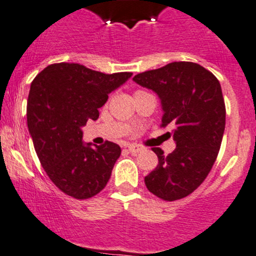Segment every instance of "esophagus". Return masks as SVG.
<instances>
[{
	"label": "esophagus",
	"mask_w": 256,
	"mask_h": 256,
	"mask_svg": "<svg viewBox=\"0 0 256 256\" xmlns=\"http://www.w3.org/2000/svg\"><path fill=\"white\" fill-rule=\"evenodd\" d=\"M128 148L131 153H141L143 150V147H141V146L138 144H128Z\"/></svg>",
	"instance_id": "34e87169"
}]
</instances>
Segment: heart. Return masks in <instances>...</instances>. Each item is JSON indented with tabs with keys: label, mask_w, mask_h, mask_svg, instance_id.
Instances as JSON below:
<instances>
[{
	"label": "heart",
	"mask_w": 256,
	"mask_h": 256,
	"mask_svg": "<svg viewBox=\"0 0 256 256\" xmlns=\"http://www.w3.org/2000/svg\"><path fill=\"white\" fill-rule=\"evenodd\" d=\"M138 92H140V91H138Z\"/></svg>",
	"instance_id": "obj_1"
}]
</instances>
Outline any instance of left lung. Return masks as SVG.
Here are the masks:
<instances>
[{"mask_svg":"<svg viewBox=\"0 0 256 256\" xmlns=\"http://www.w3.org/2000/svg\"><path fill=\"white\" fill-rule=\"evenodd\" d=\"M134 81L159 97L162 128H171L168 134L176 143L169 156L154 148L159 164L144 178L146 186L164 200L184 198L206 180L220 150L226 122L220 82L192 62H174Z\"/></svg>","mask_w":256,"mask_h":256,"instance_id":"obj_1","label":"left lung"}]
</instances>
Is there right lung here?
I'll use <instances>...</instances> for the list:
<instances>
[{
  "instance_id": "add662e5",
  "label": "right lung",
  "mask_w": 256,
  "mask_h": 256,
  "mask_svg": "<svg viewBox=\"0 0 256 256\" xmlns=\"http://www.w3.org/2000/svg\"><path fill=\"white\" fill-rule=\"evenodd\" d=\"M132 72L103 74L76 63L50 64L30 86L28 128L50 181L76 199L96 196L109 181L122 154L116 143L82 142L87 120H97L108 94Z\"/></svg>"
}]
</instances>
